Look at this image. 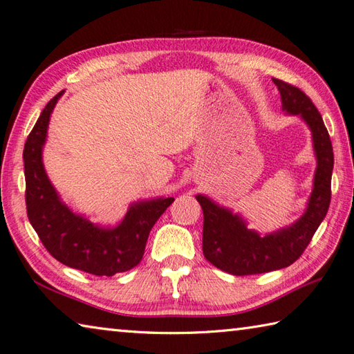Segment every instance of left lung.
Listing matches in <instances>:
<instances>
[{"label": "left lung", "mask_w": 354, "mask_h": 354, "mask_svg": "<svg viewBox=\"0 0 354 354\" xmlns=\"http://www.w3.org/2000/svg\"><path fill=\"white\" fill-rule=\"evenodd\" d=\"M281 98V111L298 115L312 133L317 169L304 214L295 223L277 232L259 234L250 230L247 221L229 207L219 206L207 195L195 198L201 204L203 253L207 261L233 276H250L286 268L309 245L330 204L333 148L318 109L303 91L272 78Z\"/></svg>", "instance_id": "1"}]
</instances>
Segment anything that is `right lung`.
Returning a JSON list of instances; mask_svg holds the SVG:
<instances>
[{"label": "right lung", "mask_w": 354, "mask_h": 354, "mask_svg": "<svg viewBox=\"0 0 354 354\" xmlns=\"http://www.w3.org/2000/svg\"><path fill=\"white\" fill-rule=\"evenodd\" d=\"M62 95L64 91L45 106L24 147L30 224L50 254L69 268L93 276L129 271L140 262L150 230L174 198L157 197L131 203L127 214L112 227L91 223L62 201L42 160L50 116Z\"/></svg>", "instance_id": "obj_1"}]
</instances>
